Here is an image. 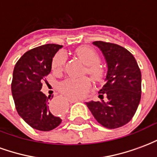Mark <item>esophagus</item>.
Here are the masks:
<instances>
[{"instance_id": "1", "label": "esophagus", "mask_w": 157, "mask_h": 157, "mask_svg": "<svg viewBox=\"0 0 157 157\" xmlns=\"http://www.w3.org/2000/svg\"><path fill=\"white\" fill-rule=\"evenodd\" d=\"M67 99H68V101L70 102H79V101H80V99L73 98H70V97H68V98H67Z\"/></svg>"}]
</instances>
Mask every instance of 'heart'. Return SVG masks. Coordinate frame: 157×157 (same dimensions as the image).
Listing matches in <instances>:
<instances>
[{
  "mask_svg": "<svg viewBox=\"0 0 157 157\" xmlns=\"http://www.w3.org/2000/svg\"><path fill=\"white\" fill-rule=\"evenodd\" d=\"M76 55L86 65V71L95 79H100L103 74V68L99 64V55L88 46H81L75 50ZM66 56L64 52H59L52 60V69L54 71H61L65 64ZM90 86V81L87 77L71 78L66 80L59 85V89L63 93L70 97L78 98L83 94Z\"/></svg>",
  "mask_w": 157,
  "mask_h": 157,
  "instance_id": "obj_1",
  "label": "heart"
}]
</instances>
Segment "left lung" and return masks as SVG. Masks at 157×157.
<instances>
[{
	"label": "left lung",
	"mask_w": 157,
	"mask_h": 157,
	"mask_svg": "<svg viewBox=\"0 0 157 157\" xmlns=\"http://www.w3.org/2000/svg\"><path fill=\"white\" fill-rule=\"evenodd\" d=\"M102 51L108 71L98 101L86 102L103 127L117 128L135 115L141 98V72L135 57L126 48L112 43H92Z\"/></svg>",
	"instance_id": "1"
}]
</instances>
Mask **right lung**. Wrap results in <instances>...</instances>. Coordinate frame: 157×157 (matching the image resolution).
I'll return each mask as SVG.
<instances>
[{
	"label": "right lung",
	"mask_w": 157,
	"mask_h": 157,
	"mask_svg": "<svg viewBox=\"0 0 157 157\" xmlns=\"http://www.w3.org/2000/svg\"><path fill=\"white\" fill-rule=\"evenodd\" d=\"M63 46L48 44L26 52L17 62L12 82V93L19 116L32 128L49 131L58 127L62 119L51 109L47 97L41 92L43 82L50 73L52 60ZM53 98V97H52Z\"/></svg>",
	"instance_id": "1"
}]
</instances>
